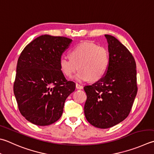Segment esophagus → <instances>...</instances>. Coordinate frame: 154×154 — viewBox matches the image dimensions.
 I'll return each instance as SVG.
<instances>
[{
	"mask_svg": "<svg viewBox=\"0 0 154 154\" xmlns=\"http://www.w3.org/2000/svg\"><path fill=\"white\" fill-rule=\"evenodd\" d=\"M76 89L82 90V89H83V86L80 85H78V84H76Z\"/></svg>",
	"mask_w": 154,
	"mask_h": 154,
	"instance_id": "esophagus-1",
	"label": "esophagus"
}]
</instances>
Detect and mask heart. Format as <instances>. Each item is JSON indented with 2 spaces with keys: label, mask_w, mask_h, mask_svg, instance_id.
<instances>
[{
  "label": "heart",
  "mask_w": 154,
  "mask_h": 154,
  "mask_svg": "<svg viewBox=\"0 0 154 154\" xmlns=\"http://www.w3.org/2000/svg\"><path fill=\"white\" fill-rule=\"evenodd\" d=\"M69 59L62 57L60 60V70L66 77H74L79 82L91 80H100L109 69L110 56L108 50L103 46L91 42H83L75 46L69 52Z\"/></svg>",
  "instance_id": "obj_1"
}]
</instances>
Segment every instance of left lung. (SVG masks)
I'll use <instances>...</instances> for the list:
<instances>
[{"label":"left lung","instance_id":"obj_1","mask_svg":"<svg viewBox=\"0 0 154 154\" xmlns=\"http://www.w3.org/2000/svg\"><path fill=\"white\" fill-rule=\"evenodd\" d=\"M110 56L109 69L102 79L86 86L85 115L97 128L107 129L127 117L137 92L134 57L115 37L104 35Z\"/></svg>","mask_w":154,"mask_h":154}]
</instances>
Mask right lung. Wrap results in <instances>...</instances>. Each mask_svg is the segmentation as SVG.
<instances>
[{
  "label": "right lung",
  "instance_id": "obj_1",
  "mask_svg": "<svg viewBox=\"0 0 154 154\" xmlns=\"http://www.w3.org/2000/svg\"><path fill=\"white\" fill-rule=\"evenodd\" d=\"M71 39L41 35L26 46L17 65L14 94L21 114L28 121L46 126L62 116L65 101L76 88L60 70L61 56Z\"/></svg>",
  "mask_w": 154,
  "mask_h": 154
}]
</instances>
